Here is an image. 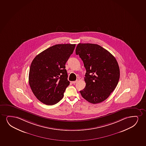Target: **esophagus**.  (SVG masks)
<instances>
[{
	"label": "esophagus",
	"instance_id": "obj_1",
	"mask_svg": "<svg viewBox=\"0 0 146 146\" xmlns=\"http://www.w3.org/2000/svg\"><path fill=\"white\" fill-rule=\"evenodd\" d=\"M78 80H76V81H73L72 82V83L73 84H76L77 82H78Z\"/></svg>",
	"mask_w": 146,
	"mask_h": 146
}]
</instances>
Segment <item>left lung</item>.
Returning <instances> with one entry per match:
<instances>
[{"mask_svg": "<svg viewBox=\"0 0 146 146\" xmlns=\"http://www.w3.org/2000/svg\"><path fill=\"white\" fill-rule=\"evenodd\" d=\"M76 54L86 70V87L80 91L84 99L96 104L106 100L117 85L119 67L113 55L97 44H79Z\"/></svg>", "mask_w": 146, "mask_h": 146, "instance_id": "left-lung-1", "label": "left lung"}]
</instances>
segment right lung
<instances>
[{"label": "right lung", "mask_w": 146, "mask_h": 146, "mask_svg": "<svg viewBox=\"0 0 146 146\" xmlns=\"http://www.w3.org/2000/svg\"><path fill=\"white\" fill-rule=\"evenodd\" d=\"M75 44H58L36 55L31 65L29 83L36 98L46 105L57 104L69 85L65 63Z\"/></svg>", "instance_id": "right-lung-1"}]
</instances>
